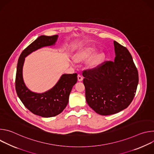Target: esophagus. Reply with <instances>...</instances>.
Listing matches in <instances>:
<instances>
[{
	"label": "esophagus",
	"instance_id": "1",
	"mask_svg": "<svg viewBox=\"0 0 154 154\" xmlns=\"http://www.w3.org/2000/svg\"><path fill=\"white\" fill-rule=\"evenodd\" d=\"M77 78H78V80L79 81V82H81V81H82L83 80V77H82V75H80V74H79L78 75V76H77Z\"/></svg>",
	"mask_w": 154,
	"mask_h": 154
}]
</instances>
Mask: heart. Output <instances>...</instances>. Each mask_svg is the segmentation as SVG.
I'll use <instances>...</instances> for the list:
<instances>
[{"mask_svg": "<svg viewBox=\"0 0 154 154\" xmlns=\"http://www.w3.org/2000/svg\"><path fill=\"white\" fill-rule=\"evenodd\" d=\"M96 51V49L94 48H88L85 49V50L76 54L74 56V59L75 61H83L87 58L90 57L91 55H93ZM105 55L103 53H99L97 55H96L94 58L91 60L90 64L91 66H95L98 64L104 58Z\"/></svg>", "mask_w": 154, "mask_h": 154, "instance_id": "obj_1", "label": "heart"}]
</instances>
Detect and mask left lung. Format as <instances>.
<instances>
[{
    "instance_id": "8db88e82",
    "label": "left lung",
    "mask_w": 154,
    "mask_h": 154,
    "mask_svg": "<svg viewBox=\"0 0 154 154\" xmlns=\"http://www.w3.org/2000/svg\"><path fill=\"white\" fill-rule=\"evenodd\" d=\"M114 61L83 71L86 100L97 113L106 116L127 108L138 84V72L128 49L114 41Z\"/></svg>"
}]
</instances>
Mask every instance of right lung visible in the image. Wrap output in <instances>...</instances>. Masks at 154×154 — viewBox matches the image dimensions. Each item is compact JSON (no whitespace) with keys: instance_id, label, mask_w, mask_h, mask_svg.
Masks as SVG:
<instances>
[{"instance_id":"right-lung-1","label":"right lung","mask_w":154,"mask_h":154,"mask_svg":"<svg viewBox=\"0 0 154 154\" xmlns=\"http://www.w3.org/2000/svg\"><path fill=\"white\" fill-rule=\"evenodd\" d=\"M58 35L40 36L21 53L17 62L15 80L17 94L24 106L35 115L49 118L61 113L67 106L73 86L77 81V74H63L52 88L42 94L30 91L24 84L23 66L25 57L32 52L54 45Z\"/></svg>"}]
</instances>
